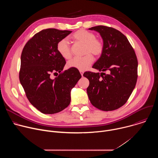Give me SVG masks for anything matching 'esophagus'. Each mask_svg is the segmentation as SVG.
I'll list each match as a JSON object with an SVG mask.
<instances>
[{
	"label": "esophagus",
	"mask_w": 158,
	"mask_h": 158,
	"mask_svg": "<svg viewBox=\"0 0 158 158\" xmlns=\"http://www.w3.org/2000/svg\"><path fill=\"white\" fill-rule=\"evenodd\" d=\"M79 72H80V73H81V76H83V74H84V71H80Z\"/></svg>",
	"instance_id": "esophagus-1"
}]
</instances>
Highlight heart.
I'll list each match as a JSON object with an SVG mask.
<instances>
[{"label":"heart","instance_id":"1","mask_svg":"<svg viewBox=\"0 0 158 158\" xmlns=\"http://www.w3.org/2000/svg\"><path fill=\"white\" fill-rule=\"evenodd\" d=\"M72 39L77 44L84 46V54L82 57L74 58L67 62L69 68H74L79 71H85L91 65L94 57L101 56L104 51V42L101 39L96 37L94 33L85 29H80L75 32ZM57 51L65 59H69L72 57V52L69 44L65 39L60 40L57 44Z\"/></svg>","mask_w":158,"mask_h":158}]
</instances>
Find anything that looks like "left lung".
I'll use <instances>...</instances> for the list:
<instances>
[{"label": "left lung", "instance_id": "8db88e82", "mask_svg": "<svg viewBox=\"0 0 158 158\" xmlns=\"http://www.w3.org/2000/svg\"><path fill=\"white\" fill-rule=\"evenodd\" d=\"M98 32L104 42V51L93 67L100 72H85L89 81L87 93L91 104L104 110H114L127 101L138 79V59L127 37L110 27L89 28Z\"/></svg>", "mask_w": 158, "mask_h": 158}]
</instances>
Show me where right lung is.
Here are the masks:
<instances>
[{
  "mask_svg": "<svg viewBox=\"0 0 158 158\" xmlns=\"http://www.w3.org/2000/svg\"><path fill=\"white\" fill-rule=\"evenodd\" d=\"M72 32L44 29L26 44L20 58L19 80L26 97L43 114H56L71 102V91L81 78L74 68L62 71L66 63L57 51L58 42ZM59 73L54 79L52 75Z\"/></svg>",
  "mask_w": 158,
  "mask_h": 158,
  "instance_id": "right-lung-1",
  "label": "right lung"
}]
</instances>
